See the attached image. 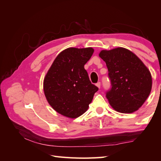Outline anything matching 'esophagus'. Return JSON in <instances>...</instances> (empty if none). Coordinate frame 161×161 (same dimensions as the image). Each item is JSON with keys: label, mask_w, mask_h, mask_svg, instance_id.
Segmentation results:
<instances>
[{"label": "esophagus", "mask_w": 161, "mask_h": 161, "mask_svg": "<svg viewBox=\"0 0 161 161\" xmlns=\"http://www.w3.org/2000/svg\"><path fill=\"white\" fill-rule=\"evenodd\" d=\"M96 86H97V87H98V88L99 89V88H100V87H101V82H97V83L96 84Z\"/></svg>", "instance_id": "esophagus-1"}]
</instances>
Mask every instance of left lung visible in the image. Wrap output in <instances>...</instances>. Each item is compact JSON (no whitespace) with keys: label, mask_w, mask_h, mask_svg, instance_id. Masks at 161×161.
Instances as JSON below:
<instances>
[{"label":"left lung","mask_w":161,"mask_h":161,"mask_svg":"<svg viewBox=\"0 0 161 161\" xmlns=\"http://www.w3.org/2000/svg\"><path fill=\"white\" fill-rule=\"evenodd\" d=\"M99 56L108 69L111 89L106 97L112 108L123 114L137 111L152 89V76L148 68L135 53L124 47L101 50Z\"/></svg>","instance_id":"1"}]
</instances>
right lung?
I'll list each match as a JSON object with an SVG mask.
<instances>
[{
	"label": "right lung",
	"mask_w": 161,
	"mask_h": 161,
	"mask_svg": "<svg viewBox=\"0 0 161 161\" xmlns=\"http://www.w3.org/2000/svg\"><path fill=\"white\" fill-rule=\"evenodd\" d=\"M93 52L92 47H69L53 60L43 80V91L58 114L74 119L88 109L98 91L84 68Z\"/></svg>",
	"instance_id": "obj_1"
}]
</instances>
